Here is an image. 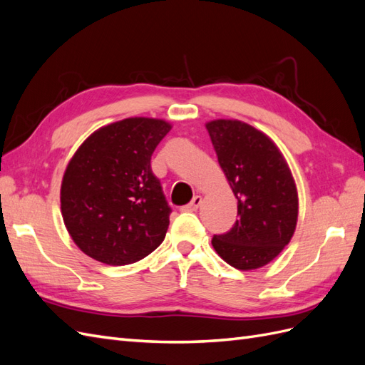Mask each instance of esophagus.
Returning a JSON list of instances; mask_svg holds the SVG:
<instances>
[{
    "label": "esophagus",
    "mask_w": 365,
    "mask_h": 365,
    "mask_svg": "<svg viewBox=\"0 0 365 365\" xmlns=\"http://www.w3.org/2000/svg\"><path fill=\"white\" fill-rule=\"evenodd\" d=\"M201 202H202V197L196 195L193 200L190 201V204H187L185 207H182V210H184V212H196L197 207L201 205Z\"/></svg>",
    "instance_id": "obj_1"
}]
</instances>
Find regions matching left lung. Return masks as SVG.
Listing matches in <instances>:
<instances>
[{
	"label": "left lung",
	"instance_id": "1",
	"mask_svg": "<svg viewBox=\"0 0 365 365\" xmlns=\"http://www.w3.org/2000/svg\"><path fill=\"white\" fill-rule=\"evenodd\" d=\"M220 169L237 200L239 219L213 236L222 260L240 271L257 269L289 244L297 227L298 193L283 153L262 130L240 120L205 125Z\"/></svg>",
	"mask_w": 365,
	"mask_h": 365
}]
</instances>
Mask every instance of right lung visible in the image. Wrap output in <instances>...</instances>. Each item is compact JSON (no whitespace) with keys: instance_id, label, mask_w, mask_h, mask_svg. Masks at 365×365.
<instances>
[{"instance_id":"1","label":"right lung","mask_w":365,"mask_h":365,"mask_svg":"<svg viewBox=\"0 0 365 365\" xmlns=\"http://www.w3.org/2000/svg\"><path fill=\"white\" fill-rule=\"evenodd\" d=\"M170 129L161 118L130 117L97 129L76 150L62 178L61 212L86 256L121 267L161 245L172 210L150 157Z\"/></svg>"}]
</instances>
